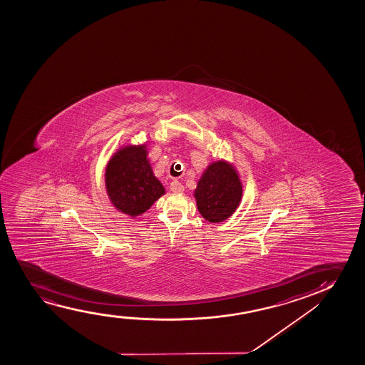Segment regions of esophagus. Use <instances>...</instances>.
Here are the masks:
<instances>
[{
    "instance_id": "34e87169",
    "label": "esophagus",
    "mask_w": 365,
    "mask_h": 365,
    "mask_svg": "<svg viewBox=\"0 0 365 365\" xmlns=\"http://www.w3.org/2000/svg\"><path fill=\"white\" fill-rule=\"evenodd\" d=\"M170 190L173 192V193H182L183 190H185V187L183 185L178 182V180H173L172 183H170Z\"/></svg>"
}]
</instances>
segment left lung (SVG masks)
Listing matches in <instances>:
<instances>
[{"mask_svg": "<svg viewBox=\"0 0 365 365\" xmlns=\"http://www.w3.org/2000/svg\"><path fill=\"white\" fill-rule=\"evenodd\" d=\"M193 195L202 217L210 223H220L238 208L243 185L233 165L217 160L205 168Z\"/></svg>", "mask_w": 365, "mask_h": 365, "instance_id": "1", "label": "left lung"}]
</instances>
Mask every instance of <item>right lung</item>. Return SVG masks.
<instances>
[{
  "label": "right lung",
  "instance_id": "obj_1",
  "mask_svg": "<svg viewBox=\"0 0 365 365\" xmlns=\"http://www.w3.org/2000/svg\"><path fill=\"white\" fill-rule=\"evenodd\" d=\"M147 155V145H125L106 167V190L110 203L130 217L145 213L165 193Z\"/></svg>",
  "mask_w": 365,
  "mask_h": 365
}]
</instances>
